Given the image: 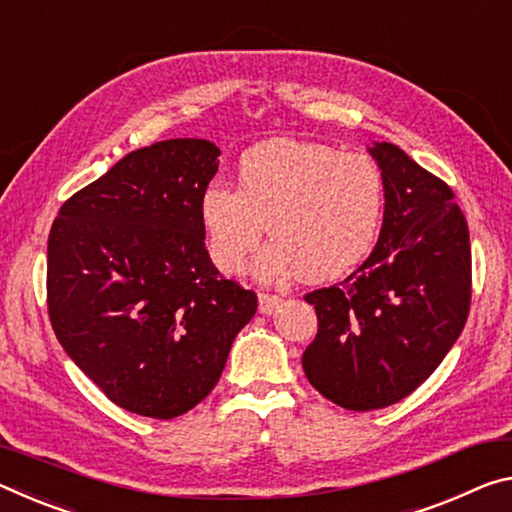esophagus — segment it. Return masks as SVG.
I'll return each mask as SVG.
<instances>
[{
	"instance_id": "esophagus-1",
	"label": "esophagus",
	"mask_w": 512,
	"mask_h": 512,
	"mask_svg": "<svg viewBox=\"0 0 512 512\" xmlns=\"http://www.w3.org/2000/svg\"><path fill=\"white\" fill-rule=\"evenodd\" d=\"M282 305L280 296L273 294H259V314H273Z\"/></svg>"
}]
</instances>
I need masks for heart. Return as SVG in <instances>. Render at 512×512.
<instances>
[{"mask_svg": "<svg viewBox=\"0 0 512 512\" xmlns=\"http://www.w3.org/2000/svg\"><path fill=\"white\" fill-rule=\"evenodd\" d=\"M383 175L364 154L330 145L273 139L237 164V189L209 182L198 216L207 253L227 275L246 269L269 225L273 241L255 266L266 282L300 273L330 282L353 271L373 248L383 221Z\"/></svg>", "mask_w": 512, "mask_h": 512, "instance_id": "1", "label": "heart"}]
</instances>
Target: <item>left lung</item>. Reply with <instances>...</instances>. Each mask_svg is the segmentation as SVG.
Instances as JSON below:
<instances>
[{
	"mask_svg": "<svg viewBox=\"0 0 512 512\" xmlns=\"http://www.w3.org/2000/svg\"><path fill=\"white\" fill-rule=\"evenodd\" d=\"M383 175L385 212L358 271L305 300L319 330L303 369L346 410H378L424 383L456 344L472 298L469 230L453 191L399 145H369Z\"/></svg>",
	"mask_w": 512,
	"mask_h": 512,
	"instance_id": "8db88e82",
	"label": "left lung"
}]
</instances>
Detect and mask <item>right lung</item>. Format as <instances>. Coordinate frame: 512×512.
<instances>
[{
    "label": "right lung",
    "mask_w": 512,
    "mask_h": 512,
    "mask_svg": "<svg viewBox=\"0 0 512 512\" xmlns=\"http://www.w3.org/2000/svg\"><path fill=\"white\" fill-rule=\"evenodd\" d=\"M212 141L125 154L75 193L47 241V307L63 351L134 415L173 419L216 387L257 296L209 259L198 200Z\"/></svg>",
    "instance_id": "right-lung-1"
}]
</instances>
